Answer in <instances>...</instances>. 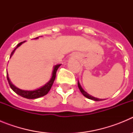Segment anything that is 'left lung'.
I'll return each instance as SVG.
<instances>
[{
  "instance_id": "1",
  "label": "left lung",
  "mask_w": 133,
  "mask_h": 133,
  "mask_svg": "<svg viewBox=\"0 0 133 133\" xmlns=\"http://www.w3.org/2000/svg\"><path fill=\"white\" fill-rule=\"evenodd\" d=\"M78 89H79L80 90H81V93L83 94L84 97H87V98H89V99H91V100H93V101H103V99H101V98H96V97H92V96H91V95H89V94H88L87 92H85V91H84V90L83 89V88L81 87V84H80L78 81Z\"/></svg>"
}]
</instances>
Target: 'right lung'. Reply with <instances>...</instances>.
Listing matches in <instances>:
<instances>
[{
	"mask_svg": "<svg viewBox=\"0 0 133 133\" xmlns=\"http://www.w3.org/2000/svg\"><path fill=\"white\" fill-rule=\"evenodd\" d=\"M38 37H36V38H34V39H36V38H38ZM25 41L24 42H21L19 44H17L16 46V47L14 49V50L12 52L11 55H10V57L12 56V55H13L14 52H15V50H16L18 46L21 45V44H23V43H24ZM61 64H56L54 66V69L53 71H52V77L50 78V81L48 82L46 84H44V86H43L42 87L39 88V89H37L36 90H22V89H20L16 87L15 85H14L12 83H11V81H10L9 77V75H8V72H6V77H7V80H8V82H9V84L10 85V88L12 89L14 92H16L17 95H20L21 97H24V98H28V99H35V98H39V97H43L44 95H46L48 92H49V90H50L51 87H52V84H53L54 81H55V77H56V71L58 70V69L59 68V66H61Z\"/></svg>",
	"mask_w": 133,
	"mask_h": 133,
	"instance_id": "obj_1",
	"label": "right lung"
}]
</instances>
